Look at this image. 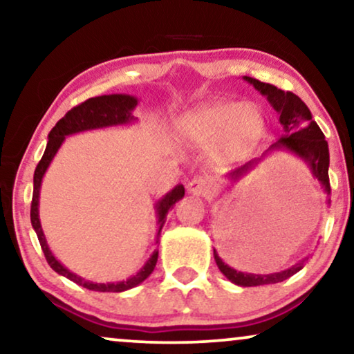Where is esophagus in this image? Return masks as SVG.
Wrapping results in <instances>:
<instances>
[{
  "label": "esophagus",
  "instance_id": "1",
  "mask_svg": "<svg viewBox=\"0 0 354 354\" xmlns=\"http://www.w3.org/2000/svg\"><path fill=\"white\" fill-rule=\"evenodd\" d=\"M187 190L188 193L196 196H211L214 193V187L211 185V182L205 180V178H193L192 182H188Z\"/></svg>",
  "mask_w": 354,
  "mask_h": 354
}]
</instances>
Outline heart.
Listing matches in <instances>:
<instances>
[{
	"mask_svg": "<svg viewBox=\"0 0 354 354\" xmlns=\"http://www.w3.org/2000/svg\"><path fill=\"white\" fill-rule=\"evenodd\" d=\"M176 129L182 142L200 148L217 143L222 159L239 161L264 138L268 119L263 108L253 101L212 100L183 113Z\"/></svg>",
	"mask_w": 354,
	"mask_h": 354,
	"instance_id": "obj_1",
	"label": "heart"
}]
</instances>
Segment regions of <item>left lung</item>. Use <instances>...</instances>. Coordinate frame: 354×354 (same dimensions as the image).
I'll use <instances>...</instances> for the list:
<instances>
[{"label":"left lung","instance_id":"obj_1","mask_svg":"<svg viewBox=\"0 0 354 354\" xmlns=\"http://www.w3.org/2000/svg\"><path fill=\"white\" fill-rule=\"evenodd\" d=\"M245 82L253 85L261 95L266 96L269 104L272 106L275 113L279 114V122L283 129V135L277 142L272 143L261 158H254L248 161L243 166L235 169L230 174H227V178L230 182H239L250 172H253L258 164L270 153L275 151H287L293 156L301 159L311 171V176L321 183L322 190L326 195H330V182H328V164H330V158H328V145L324 137L322 130L319 129L316 120H313V114L306 104L303 103L301 98L292 91H283L277 88V86L264 84L251 77H243ZM327 205H330V198H327ZM214 259L217 268L232 283L239 285V287H258V285H269V283H279L292 277L298 270L304 268L308 258L303 261H298L292 268L280 270V272L274 274H251V272H241L230 268L221 259L214 250Z\"/></svg>","mask_w":354,"mask_h":354}]
</instances>
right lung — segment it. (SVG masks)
<instances>
[{
    "label": "right lung",
    "instance_id": "right-lung-1",
    "mask_svg": "<svg viewBox=\"0 0 354 354\" xmlns=\"http://www.w3.org/2000/svg\"><path fill=\"white\" fill-rule=\"evenodd\" d=\"M138 104V98H135L132 95H124V93H114V95H101L95 96V98L86 100L85 103H82L75 108H72L69 113H67L64 118L57 120V124L51 129V132L48 133V143L46 149L43 153V158L38 162L35 169V174H33V196H32V207H30V221L32 227L35 230L38 236V241H40L43 253H45V258L48 264L51 266V269L57 272L62 277H67L72 282L77 285H82L84 288L93 290V292H103V293H120L125 292V290H130L137 287L142 282H145L151 272L156 268L158 263V250L153 251V254L149 256L147 263L143 264V268L138 270L137 274L129 277L127 280H120V282H106V283H98V282H90V280H85L80 275H77L62 266L59 261L56 259V256L53 254V251L48 246L46 236L43 234L41 222H40V212H38V206H40V190H41V182L43 177L50 167L53 159H55L56 153L59 151L61 145L64 143L66 137L69 135H75L80 132H86V130H98V129H106V127H118V125H129L137 122V118L133 115V111ZM183 195H185V188H183L182 183H178L172 188L171 192L166 193L161 200L156 201L154 205V209H156V224H158V234H156V243L159 235H161L162 225L166 222V216L171 207L176 205L178 200H182Z\"/></svg>",
    "mask_w": 354,
    "mask_h": 354
}]
</instances>
